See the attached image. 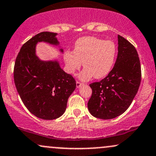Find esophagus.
I'll return each instance as SVG.
<instances>
[{"label": "esophagus", "instance_id": "obj_1", "mask_svg": "<svg viewBox=\"0 0 156 156\" xmlns=\"http://www.w3.org/2000/svg\"><path fill=\"white\" fill-rule=\"evenodd\" d=\"M82 85H83V83H80V82H79V81H77V82H76V87H77V88H79V87H81Z\"/></svg>", "mask_w": 156, "mask_h": 156}]
</instances>
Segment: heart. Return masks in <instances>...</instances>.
Here are the masks:
<instances>
[{"label":"heart","instance_id":"obj_1","mask_svg":"<svg viewBox=\"0 0 156 156\" xmlns=\"http://www.w3.org/2000/svg\"><path fill=\"white\" fill-rule=\"evenodd\" d=\"M117 55V47L112 40L94 37H83L75 43L73 53L66 51L64 59L67 72L73 75L83 63L84 69L79 75L82 80L94 76L96 79L105 78L112 71Z\"/></svg>","mask_w":156,"mask_h":156}]
</instances>
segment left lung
<instances>
[{"label":"left lung","instance_id":"left-lung-1","mask_svg":"<svg viewBox=\"0 0 156 156\" xmlns=\"http://www.w3.org/2000/svg\"><path fill=\"white\" fill-rule=\"evenodd\" d=\"M141 65L136 48L118 35V54L109 74L99 82L89 84L92 93L88 109L94 117L114 119L123 114L139 90Z\"/></svg>","mask_w":156,"mask_h":156}]
</instances>
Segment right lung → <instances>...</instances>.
Listing matches in <instances>:
<instances>
[{
	"label": "right lung",
	"instance_id": "1",
	"mask_svg": "<svg viewBox=\"0 0 156 156\" xmlns=\"http://www.w3.org/2000/svg\"><path fill=\"white\" fill-rule=\"evenodd\" d=\"M56 35L44 31L30 39L21 48L14 68L15 87L23 103L31 114L46 120L64 114L76 87L73 77L64 72L58 61H42L36 55L38 42L58 45Z\"/></svg>",
	"mask_w": 156,
	"mask_h": 156
}]
</instances>
